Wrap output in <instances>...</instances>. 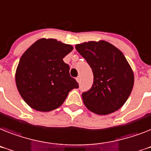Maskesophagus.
I'll return each mask as SVG.
<instances>
[{"label": "esophagus", "mask_w": 151, "mask_h": 151, "mask_svg": "<svg viewBox=\"0 0 151 151\" xmlns=\"http://www.w3.org/2000/svg\"><path fill=\"white\" fill-rule=\"evenodd\" d=\"M76 80H77V81H78V83H80V82H81V77H78V78H76Z\"/></svg>", "instance_id": "34e87169"}]
</instances>
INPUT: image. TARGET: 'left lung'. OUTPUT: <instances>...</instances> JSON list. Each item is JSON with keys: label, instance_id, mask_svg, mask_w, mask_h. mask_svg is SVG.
<instances>
[{"label": "left lung", "instance_id": "1", "mask_svg": "<svg viewBox=\"0 0 151 151\" xmlns=\"http://www.w3.org/2000/svg\"><path fill=\"white\" fill-rule=\"evenodd\" d=\"M75 47L93 74L92 87L82 93L83 104L97 114L117 111L128 99L134 86V73L124 55L104 40L77 44Z\"/></svg>", "mask_w": 151, "mask_h": 151}]
</instances>
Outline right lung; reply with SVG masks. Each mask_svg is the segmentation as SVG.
Segmentation results:
<instances>
[{
	"instance_id": "add662e5",
	"label": "right lung",
	"mask_w": 151,
	"mask_h": 151,
	"mask_svg": "<svg viewBox=\"0 0 151 151\" xmlns=\"http://www.w3.org/2000/svg\"><path fill=\"white\" fill-rule=\"evenodd\" d=\"M73 47L56 39H40L21 56L15 80L27 104L39 111H53L64 103L68 93L78 88L63 58Z\"/></svg>"
}]
</instances>
